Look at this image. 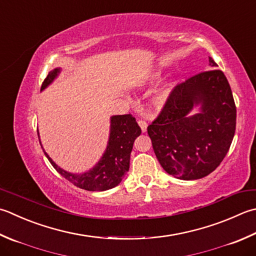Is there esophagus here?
Here are the masks:
<instances>
[{
  "label": "esophagus",
  "instance_id": "obj_1",
  "mask_svg": "<svg viewBox=\"0 0 256 256\" xmlns=\"http://www.w3.org/2000/svg\"><path fill=\"white\" fill-rule=\"evenodd\" d=\"M138 125H140V128H141L142 132H143V133H144V132H146V128H148V123L145 122L144 120H138Z\"/></svg>",
  "mask_w": 256,
  "mask_h": 256
}]
</instances>
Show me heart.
I'll return each mask as SVG.
<instances>
[{
  "label": "heart",
  "instance_id": "1",
  "mask_svg": "<svg viewBox=\"0 0 256 256\" xmlns=\"http://www.w3.org/2000/svg\"><path fill=\"white\" fill-rule=\"evenodd\" d=\"M168 94H170V90L168 88H163L161 90H158L153 98L154 103L161 106V105H163L165 102H166Z\"/></svg>",
  "mask_w": 256,
  "mask_h": 256
}]
</instances>
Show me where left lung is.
I'll return each instance as SVG.
<instances>
[{"label":"left lung","instance_id":"obj_1","mask_svg":"<svg viewBox=\"0 0 256 256\" xmlns=\"http://www.w3.org/2000/svg\"><path fill=\"white\" fill-rule=\"evenodd\" d=\"M208 62L213 70L178 84L148 126L164 171L185 181L206 176L221 164L236 126L231 86L214 60L208 58ZM196 104L202 105V112L190 117Z\"/></svg>","mask_w":256,"mask_h":256}]
</instances>
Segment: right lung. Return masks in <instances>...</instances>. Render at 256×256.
Here are the masks:
<instances>
[{"label":"right lung","mask_w":256,"mask_h":256,"mask_svg":"<svg viewBox=\"0 0 256 256\" xmlns=\"http://www.w3.org/2000/svg\"><path fill=\"white\" fill-rule=\"evenodd\" d=\"M60 71L61 68H54L50 72L42 83L41 90H44L51 84ZM140 134H141V128L131 114L114 115L111 118L108 143L103 156L92 170L82 174L64 171L52 161L44 150L43 151L53 168L75 186L86 191H106L118 185L126 175L130 168V156H131L133 143Z\"/></svg>","instance_id":"right-lung-1"}]
</instances>
